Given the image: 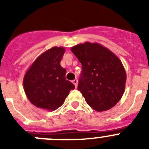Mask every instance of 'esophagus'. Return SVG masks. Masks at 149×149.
I'll return each instance as SVG.
<instances>
[{"instance_id": "1", "label": "esophagus", "mask_w": 149, "mask_h": 149, "mask_svg": "<svg viewBox=\"0 0 149 149\" xmlns=\"http://www.w3.org/2000/svg\"><path fill=\"white\" fill-rule=\"evenodd\" d=\"M73 84L75 85V87H76V88H77V86H78V80H77V79H74V80L73 81Z\"/></svg>"}]
</instances>
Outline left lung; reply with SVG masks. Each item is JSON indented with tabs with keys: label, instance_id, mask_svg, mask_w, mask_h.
Returning <instances> with one entry per match:
<instances>
[{
	"label": "left lung",
	"instance_id": "left-lung-1",
	"mask_svg": "<svg viewBox=\"0 0 149 149\" xmlns=\"http://www.w3.org/2000/svg\"><path fill=\"white\" fill-rule=\"evenodd\" d=\"M82 65L78 90L97 112L113 107L125 91L126 73L115 54L99 43L86 42L71 47Z\"/></svg>",
	"mask_w": 149,
	"mask_h": 149
}]
</instances>
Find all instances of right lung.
Listing matches in <instances>:
<instances>
[{
  "instance_id": "right-lung-1",
  "label": "right lung",
  "mask_w": 149,
  "mask_h": 149,
  "mask_svg": "<svg viewBox=\"0 0 149 149\" xmlns=\"http://www.w3.org/2000/svg\"><path fill=\"white\" fill-rule=\"evenodd\" d=\"M65 52L62 47H54L34 61L24 77L26 97L34 106L53 111L64 103L75 86L65 79L66 70L61 61Z\"/></svg>"
}]
</instances>
